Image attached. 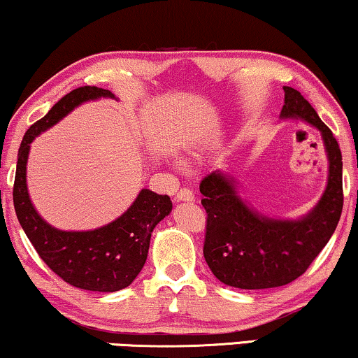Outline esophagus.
Listing matches in <instances>:
<instances>
[{"mask_svg":"<svg viewBox=\"0 0 358 358\" xmlns=\"http://www.w3.org/2000/svg\"><path fill=\"white\" fill-rule=\"evenodd\" d=\"M176 201H194V194L188 188H182L175 194Z\"/></svg>","mask_w":358,"mask_h":358,"instance_id":"obj_1","label":"esophagus"}]
</instances>
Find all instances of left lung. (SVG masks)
Masks as SVG:
<instances>
[{"instance_id":"obj_1","label":"left lung","mask_w":358,"mask_h":358,"mask_svg":"<svg viewBox=\"0 0 358 358\" xmlns=\"http://www.w3.org/2000/svg\"><path fill=\"white\" fill-rule=\"evenodd\" d=\"M282 119H302L317 127L329 157L327 188L299 221L259 216L238 196L233 180L213 171L200 183L206 210L205 255L211 273L226 286L269 289L286 286L307 271L336 231L343 206L342 153L332 130L320 120L299 90L284 85Z\"/></svg>"}]
</instances>
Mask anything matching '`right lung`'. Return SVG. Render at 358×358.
I'll list each match as a JSON object with an SVG mask.
<instances>
[{
  "mask_svg": "<svg viewBox=\"0 0 358 358\" xmlns=\"http://www.w3.org/2000/svg\"><path fill=\"white\" fill-rule=\"evenodd\" d=\"M99 97H114L110 90L84 85L66 94L43 119L28 129L17 152L13 203L26 236L41 259L71 286L96 292H115L132 284L147 261L153 228L170 215L169 194L142 189L120 218L94 231H61L36 213L26 187L29 143L74 107Z\"/></svg>",
  "mask_w": 358,
  "mask_h": 358,
  "instance_id": "add662e5",
  "label": "right lung"
}]
</instances>
